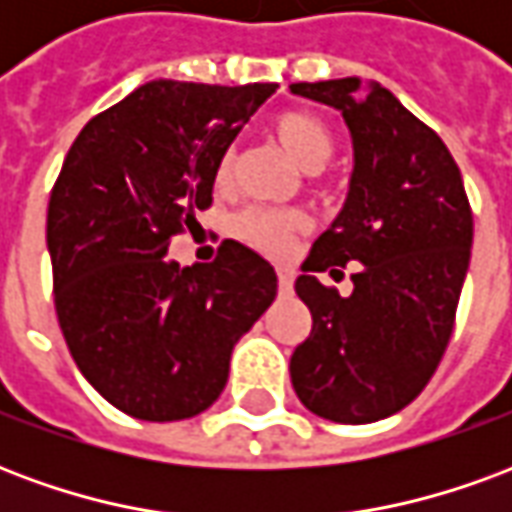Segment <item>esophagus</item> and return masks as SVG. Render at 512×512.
Segmentation results:
<instances>
[{"label":"esophagus","mask_w":512,"mask_h":512,"mask_svg":"<svg viewBox=\"0 0 512 512\" xmlns=\"http://www.w3.org/2000/svg\"><path fill=\"white\" fill-rule=\"evenodd\" d=\"M277 279H279V293L282 296H290L293 293V274L288 268H277Z\"/></svg>","instance_id":"obj_1"}]
</instances>
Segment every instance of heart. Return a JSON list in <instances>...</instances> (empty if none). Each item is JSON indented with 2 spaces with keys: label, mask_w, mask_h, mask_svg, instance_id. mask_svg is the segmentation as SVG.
Here are the masks:
<instances>
[{
  "label": "heart",
  "mask_w": 512,
  "mask_h": 512,
  "mask_svg": "<svg viewBox=\"0 0 512 512\" xmlns=\"http://www.w3.org/2000/svg\"><path fill=\"white\" fill-rule=\"evenodd\" d=\"M274 136L301 169H321L332 156V134L318 117L304 112H288L274 120ZM216 178H230V156H224L216 169ZM304 216L296 211H274V208H249L235 219V233L246 244L263 249L268 255H285L293 238L304 230Z\"/></svg>",
  "instance_id": "1"
}]
</instances>
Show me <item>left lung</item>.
Segmentation results:
<instances>
[{"instance_id": "8db88e82", "label": "left lung", "mask_w": 512, "mask_h": 512, "mask_svg": "<svg viewBox=\"0 0 512 512\" xmlns=\"http://www.w3.org/2000/svg\"><path fill=\"white\" fill-rule=\"evenodd\" d=\"M290 93L343 112L354 145L343 211L296 279L312 332L290 356V381L318 417L378 422L425 389L450 343L474 233L461 169L378 82H299ZM345 262L363 268L343 300L314 274Z\"/></svg>"}]
</instances>
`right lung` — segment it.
Returning a JSON list of instances; mask_svg holds the SVG:
<instances>
[{"instance_id": "right-lung-1", "label": "right lung", "mask_w": 512, "mask_h": 512, "mask_svg": "<svg viewBox=\"0 0 512 512\" xmlns=\"http://www.w3.org/2000/svg\"><path fill=\"white\" fill-rule=\"evenodd\" d=\"M277 84L158 79L93 117L49 200L54 307L82 376L145 422L222 395L230 356L277 296L274 266L238 241L180 268L169 238L213 202L219 161Z\"/></svg>"}]
</instances>
